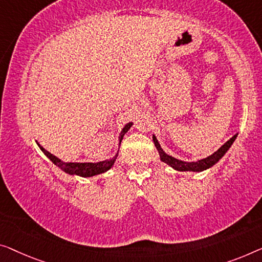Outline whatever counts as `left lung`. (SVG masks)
Masks as SVG:
<instances>
[{
	"mask_svg": "<svg viewBox=\"0 0 262 262\" xmlns=\"http://www.w3.org/2000/svg\"><path fill=\"white\" fill-rule=\"evenodd\" d=\"M237 135H234L232 139H229L227 142H226L224 146H221L219 149L215 151V153L212 154L208 158L206 159H202V160H199L196 162H183L180 161V160H177L174 158H171V156L167 155L165 151L162 150L161 146H160L158 140H156L155 136H153V140H154V143L156 148H158L159 150V154H160V159H161V161L166 162L167 165H169L170 167H173L174 169L177 170H180V171H185V170H192V171H202L207 168H209V167H212L215 165V163L220 160L222 156L226 154V151L229 149V147L232 146L233 142L235 141Z\"/></svg>",
	"mask_w": 262,
	"mask_h": 262,
	"instance_id": "left-lung-1",
	"label": "left lung"
}]
</instances>
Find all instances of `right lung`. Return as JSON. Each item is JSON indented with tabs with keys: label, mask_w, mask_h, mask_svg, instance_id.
<instances>
[{
	"label": "right lung",
	"mask_w": 262,
	"mask_h": 262,
	"mask_svg": "<svg viewBox=\"0 0 262 262\" xmlns=\"http://www.w3.org/2000/svg\"><path fill=\"white\" fill-rule=\"evenodd\" d=\"M130 127H132V123H128L127 126H124V128L122 129V132H121V135H120V142L123 138L124 133H127ZM40 148H41V150L43 151V153L50 159V161H52L53 163H55L58 168L64 170L66 173H68V174H76V175H80V177H83V178L94 177V175L104 173V171H107L109 168H112V166L114 165L116 158H118V154H116L113 159H109V160H106V161H101L97 163L63 162V161H61L60 159H57L55 155L50 154L49 151H47L43 147L40 146Z\"/></svg>",
	"instance_id": "right-lung-1"
}]
</instances>
